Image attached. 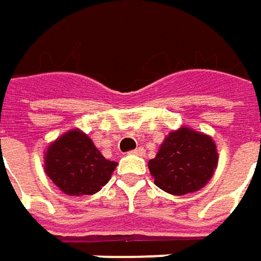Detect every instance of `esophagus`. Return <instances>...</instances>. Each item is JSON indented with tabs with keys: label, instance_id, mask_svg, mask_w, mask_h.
<instances>
[{
	"label": "esophagus",
	"instance_id": "obj_1",
	"mask_svg": "<svg viewBox=\"0 0 261 261\" xmlns=\"http://www.w3.org/2000/svg\"><path fill=\"white\" fill-rule=\"evenodd\" d=\"M130 154H135V155H144L145 154V149L142 148V146H139V148H136L134 151H130Z\"/></svg>",
	"mask_w": 261,
	"mask_h": 261
}]
</instances>
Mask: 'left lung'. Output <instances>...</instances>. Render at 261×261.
<instances>
[{
  "label": "left lung",
  "instance_id": "1",
  "mask_svg": "<svg viewBox=\"0 0 261 261\" xmlns=\"http://www.w3.org/2000/svg\"><path fill=\"white\" fill-rule=\"evenodd\" d=\"M216 166L214 139L186 126L170 132L155 158L148 163L154 183L174 196L200 190L212 178Z\"/></svg>",
  "mask_w": 261,
  "mask_h": 261
}]
</instances>
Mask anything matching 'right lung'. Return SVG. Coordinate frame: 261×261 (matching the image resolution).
Masks as SVG:
<instances>
[{
    "instance_id": "right-lung-1",
    "label": "right lung",
    "mask_w": 261,
    "mask_h": 261,
    "mask_svg": "<svg viewBox=\"0 0 261 261\" xmlns=\"http://www.w3.org/2000/svg\"><path fill=\"white\" fill-rule=\"evenodd\" d=\"M117 163L106 160L80 129L68 130L45 152V171L65 195H94L110 180Z\"/></svg>"
}]
</instances>
